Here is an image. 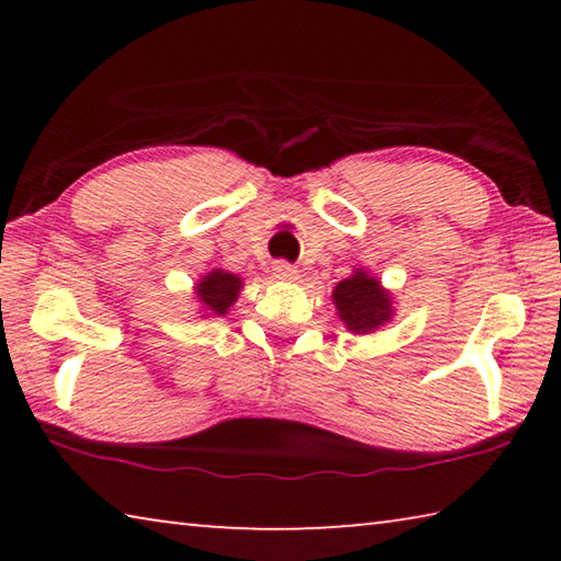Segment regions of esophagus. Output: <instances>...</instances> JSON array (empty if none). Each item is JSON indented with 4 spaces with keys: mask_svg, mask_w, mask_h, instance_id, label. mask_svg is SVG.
<instances>
[{
    "mask_svg": "<svg viewBox=\"0 0 561 561\" xmlns=\"http://www.w3.org/2000/svg\"><path fill=\"white\" fill-rule=\"evenodd\" d=\"M272 272H274V277H277V279H284V282H294V279L299 277L297 267H294V264H289V262H284V260L274 262Z\"/></svg>",
    "mask_w": 561,
    "mask_h": 561,
    "instance_id": "1",
    "label": "esophagus"
}]
</instances>
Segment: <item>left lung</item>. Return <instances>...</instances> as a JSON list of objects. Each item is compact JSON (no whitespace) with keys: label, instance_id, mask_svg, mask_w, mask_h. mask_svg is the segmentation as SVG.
Segmentation results:
<instances>
[{"label":"left lung","instance_id":"left-lung-1","mask_svg":"<svg viewBox=\"0 0 561 561\" xmlns=\"http://www.w3.org/2000/svg\"><path fill=\"white\" fill-rule=\"evenodd\" d=\"M334 304L339 317L354 334H366L391 319V297L366 272H356L354 277L339 282Z\"/></svg>","mask_w":561,"mask_h":561}]
</instances>
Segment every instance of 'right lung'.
<instances>
[{
	"label": "right lung",
	"instance_id": "1",
	"mask_svg": "<svg viewBox=\"0 0 561 561\" xmlns=\"http://www.w3.org/2000/svg\"><path fill=\"white\" fill-rule=\"evenodd\" d=\"M242 282L230 272H210L207 277L197 284V297L205 304V309L210 314H227V309L232 307V301L240 294Z\"/></svg>",
	"mask_w": 561,
	"mask_h": 561
}]
</instances>
